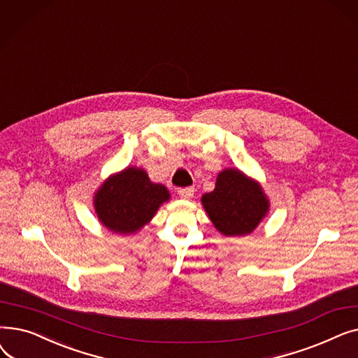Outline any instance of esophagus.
I'll return each instance as SVG.
<instances>
[{
    "instance_id": "obj_1",
    "label": "esophagus",
    "mask_w": 358,
    "mask_h": 358,
    "mask_svg": "<svg viewBox=\"0 0 358 358\" xmlns=\"http://www.w3.org/2000/svg\"><path fill=\"white\" fill-rule=\"evenodd\" d=\"M178 196L184 200H190L193 196H194V189H192V187H185V189H180L178 190Z\"/></svg>"
}]
</instances>
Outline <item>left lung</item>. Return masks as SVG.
Here are the masks:
<instances>
[{
	"instance_id": "left-lung-1",
	"label": "left lung",
	"mask_w": 358,
	"mask_h": 358,
	"mask_svg": "<svg viewBox=\"0 0 358 358\" xmlns=\"http://www.w3.org/2000/svg\"><path fill=\"white\" fill-rule=\"evenodd\" d=\"M201 204L224 236L250 235L270 212V200L261 184L238 168L222 169L215 190L201 196Z\"/></svg>"
}]
</instances>
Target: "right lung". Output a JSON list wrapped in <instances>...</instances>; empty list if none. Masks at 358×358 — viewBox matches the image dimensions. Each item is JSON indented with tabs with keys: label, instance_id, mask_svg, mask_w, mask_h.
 Masks as SVG:
<instances>
[{
	"label": "right lung",
	"instance_id": "add662e5",
	"mask_svg": "<svg viewBox=\"0 0 358 358\" xmlns=\"http://www.w3.org/2000/svg\"><path fill=\"white\" fill-rule=\"evenodd\" d=\"M171 199L164 184L152 182L143 168L126 166L107 177L94 193L99 222L115 234L134 235Z\"/></svg>",
	"mask_w": 358,
	"mask_h": 358
}]
</instances>
